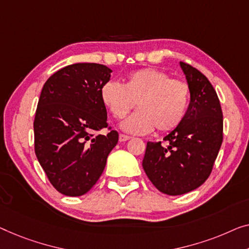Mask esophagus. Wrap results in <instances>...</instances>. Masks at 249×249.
<instances>
[{
  "mask_svg": "<svg viewBox=\"0 0 249 249\" xmlns=\"http://www.w3.org/2000/svg\"><path fill=\"white\" fill-rule=\"evenodd\" d=\"M131 137L127 136V135H124V134H120L118 136V140H120V142H125V141H128Z\"/></svg>",
  "mask_w": 249,
  "mask_h": 249,
  "instance_id": "obj_1",
  "label": "esophagus"
}]
</instances>
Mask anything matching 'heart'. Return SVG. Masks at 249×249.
Instances as JSON below:
<instances>
[{"instance_id": "obj_1", "label": "heart", "mask_w": 249, "mask_h": 249, "mask_svg": "<svg viewBox=\"0 0 249 249\" xmlns=\"http://www.w3.org/2000/svg\"><path fill=\"white\" fill-rule=\"evenodd\" d=\"M101 101L116 120L124 118L137 103L139 110L121 124L129 134H147L155 127L159 132H170L184 120L190 88L162 70L144 68L129 73L123 85L106 83L101 89Z\"/></svg>"}]
</instances>
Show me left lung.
<instances>
[{"instance_id":"1","label":"left lung","mask_w":249,"mask_h":249,"mask_svg":"<svg viewBox=\"0 0 249 249\" xmlns=\"http://www.w3.org/2000/svg\"><path fill=\"white\" fill-rule=\"evenodd\" d=\"M190 88L184 120L166 135V146L147 142L143 169L159 191L180 196L199 188L210 176L222 143L219 98L208 78L180 62Z\"/></svg>"}]
</instances>
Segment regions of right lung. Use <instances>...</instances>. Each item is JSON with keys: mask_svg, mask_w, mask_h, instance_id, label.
Returning <instances> with one entry per match:
<instances>
[{"mask_svg": "<svg viewBox=\"0 0 249 249\" xmlns=\"http://www.w3.org/2000/svg\"><path fill=\"white\" fill-rule=\"evenodd\" d=\"M112 69L99 64H73L54 72L43 85L36 107L35 151L51 184L69 196L90 190L105 169L118 133L107 127L101 89Z\"/></svg>", "mask_w": 249, "mask_h": 249, "instance_id": "add662e5", "label": "right lung"}]
</instances>
